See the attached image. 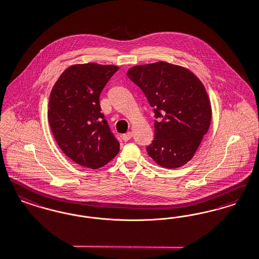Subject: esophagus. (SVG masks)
Instances as JSON below:
<instances>
[{
  "mask_svg": "<svg viewBox=\"0 0 259 259\" xmlns=\"http://www.w3.org/2000/svg\"><path fill=\"white\" fill-rule=\"evenodd\" d=\"M132 136H133L132 132H127L126 134H124L123 136V141H128L132 138Z\"/></svg>",
  "mask_w": 259,
  "mask_h": 259,
  "instance_id": "esophagus-1",
  "label": "esophagus"
}]
</instances>
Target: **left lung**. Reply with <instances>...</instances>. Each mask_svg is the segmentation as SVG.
<instances>
[{"label":"left lung","instance_id":"1","mask_svg":"<svg viewBox=\"0 0 259 259\" xmlns=\"http://www.w3.org/2000/svg\"><path fill=\"white\" fill-rule=\"evenodd\" d=\"M126 75L146 96L157 119L148 155L166 168L188 163L211 122L204 84L188 69L163 61L134 66Z\"/></svg>","mask_w":259,"mask_h":259}]
</instances>
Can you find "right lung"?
I'll list each match as a JSON object with an SVG mask.
<instances>
[{
  "label": "right lung",
  "mask_w": 259,
  "mask_h": 259,
  "mask_svg": "<svg viewBox=\"0 0 259 259\" xmlns=\"http://www.w3.org/2000/svg\"><path fill=\"white\" fill-rule=\"evenodd\" d=\"M115 65L76 64L66 69L51 92L48 118L55 140L73 162L96 169L119 153L120 143L101 113L99 96Z\"/></svg>",
  "instance_id": "1"
}]
</instances>
